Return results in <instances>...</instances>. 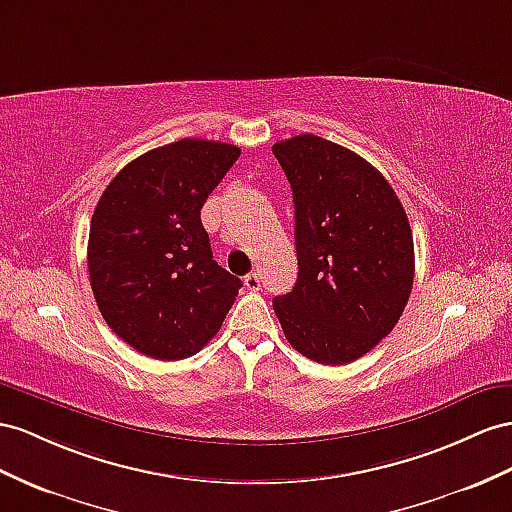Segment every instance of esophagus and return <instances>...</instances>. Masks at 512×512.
Here are the masks:
<instances>
[{
	"label": "esophagus",
	"mask_w": 512,
	"mask_h": 512,
	"mask_svg": "<svg viewBox=\"0 0 512 512\" xmlns=\"http://www.w3.org/2000/svg\"><path fill=\"white\" fill-rule=\"evenodd\" d=\"M244 285L248 287V290H259V287H261V279H259V272H248L246 274V277H244Z\"/></svg>",
	"instance_id": "34e87169"
}]
</instances>
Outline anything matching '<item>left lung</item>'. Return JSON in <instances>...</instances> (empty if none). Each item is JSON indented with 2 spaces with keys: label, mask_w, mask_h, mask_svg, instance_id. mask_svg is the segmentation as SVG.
Returning <instances> with one entry per match:
<instances>
[{
  "label": "left lung",
  "mask_w": 512,
  "mask_h": 512,
  "mask_svg": "<svg viewBox=\"0 0 512 512\" xmlns=\"http://www.w3.org/2000/svg\"><path fill=\"white\" fill-rule=\"evenodd\" d=\"M294 194L298 279L272 300L300 355L344 365L391 333L409 303L415 253L389 181L342 144L313 134L272 147Z\"/></svg>",
  "instance_id": "left-lung-1"
}]
</instances>
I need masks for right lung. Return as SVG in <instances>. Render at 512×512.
I'll use <instances>...</instances> for the list:
<instances>
[{
    "label": "right lung",
    "instance_id": "right-lung-1",
    "mask_svg": "<svg viewBox=\"0 0 512 512\" xmlns=\"http://www.w3.org/2000/svg\"><path fill=\"white\" fill-rule=\"evenodd\" d=\"M240 157L227 142L183 138L136 157L90 220L88 274L103 320L131 348L177 361L225 322L242 281L216 264L201 207Z\"/></svg>",
    "mask_w": 512,
    "mask_h": 512
}]
</instances>
